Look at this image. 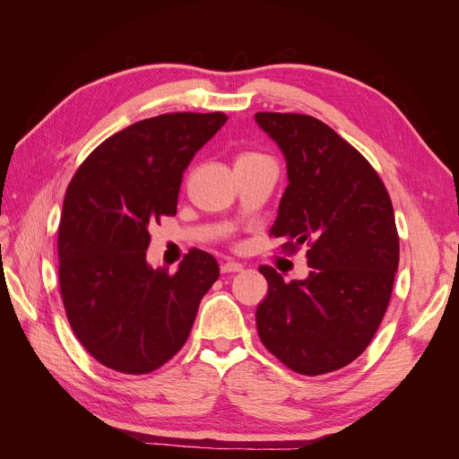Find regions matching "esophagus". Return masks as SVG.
<instances>
[{"label": "esophagus", "instance_id": "1", "mask_svg": "<svg viewBox=\"0 0 459 459\" xmlns=\"http://www.w3.org/2000/svg\"><path fill=\"white\" fill-rule=\"evenodd\" d=\"M220 270H221V273L241 272L243 270V264L241 262H235V260H221L220 262Z\"/></svg>", "mask_w": 459, "mask_h": 459}]
</instances>
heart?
Listing matches in <instances>:
<instances>
[{
	"label": "heart",
	"mask_w": 459,
	"mask_h": 459,
	"mask_svg": "<svg viewBox=\"0 0 459 459\" xmlns=\"http://www.w3.org/2000/svg\"><path fill=\"white\" fill-rule=\"evenodd\" d=\"M262 155H256V152H243V155H239L238 160H247V159H260Z\"/></svg>",
	"instance_id": "1"
}]
</instances>
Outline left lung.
I'll return each instance as SVG.
<instances>
[{
    "instance_id": "8db88e82",
    "label": "left lung",
    "mask_w": 459,
    "mask_h": 459,
    "mask_svg": "<svg viewBox=\"0 0 459 459\" xmlns=\"http://www.w3.org/2000/svg\"><path fill=\"white\" fill-rule=\"evenodd\" d=\"M285 157L289 186L272 226L295 251L307 243V280L285 283L260 266L268 297L256 308L264 346L302 375L344 368L362 354L391 300L398 233L391 197L359 152L307 115L256 113Z\"/></svg>"
}]
</instances>
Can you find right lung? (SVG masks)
Wrapping results in <instances>:
<instances>
[{"instance_id":"right-lung-1","label":"right lung","mask_w":459,"mask_h":459,"mask_svg":"<svg viewBox=\"0 0 459 459\" xmlns=\"http://www.w3.org/2000/svg\"><path fill=\"white\" fill-rule=\"evenodd\" d=\"M224 113H172L110 135L66 189L59 285L68 324L103 366L142 375L182 349L218 280L212 255L193 248L176 273L147 262L149 228L174 216L184 170L224 126Z\"/></svg>"}]
</instances>
